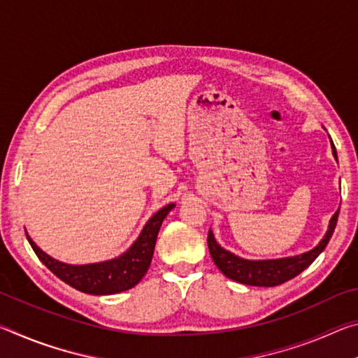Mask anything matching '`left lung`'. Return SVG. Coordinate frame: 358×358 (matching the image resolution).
Instances as JSON below:
<instances>
[{
	"label": "left lung",
	"mask_w": 358,
	"mask_h": 358,
	"mask_svg": "<svg viewBox=\"0 0 358 358\" xmlns=\"http://www.w3.org/2000/svg\"><path fill=\"white\" fill-rule=\"evenodd\" d=\"M333 156L336 157V150L333 147ZM339 210L331 216L329 229L324 235V238L319 241L317 246H314L311 251H306L299 256L290 257H280V259H262V260H250L243 259L240 256H235L234 252L217 243L211 229L208 230V250L211 254V259L216 264L217 268L222 271L224 276L229 280L237 281L246 286H257V287H273L280 286V284L292 280L296 275H300L303 270L308 268L320 252L325 250L327 243H329L333 232H335L336 221H338Z\"/></svg>",
	"instance_id": "8db88e82"
}]
</instances>
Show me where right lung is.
<instances>
[{
  "mask_svg": "<svg viewBox=\"0 0 358 358\" xmlns=\"http://www.w3.org/2000/svg\"><path fill=\"white\" fill-rule=\"evenodd\" d=\"M173 207L175 203H169L164 208L155 213L145 224L141 235L131 245L128 251H124L121 256L115 259L104 260V262L85 265L59 262V260L53 259L42 251L29 237L27 230L25 232L36 256L59 280L85 294L112 295L129 290L136 284L141 282L150 268L151 259H153L155 245L161 224Z\"/></svg>",
  "mask_w": 358,
  "mask_h": 358,
  "instance_id": "add662e5",
  "label": "right lung"
}]
</instances>
